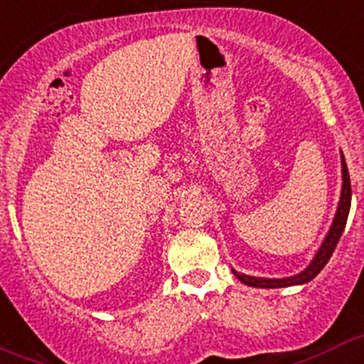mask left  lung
<instances>
[{
    "label": "left lung",
    "instance_id": "8db88e82",
    "mask_svg": "<svg viewBox=\"0 0 364 364\" xmlns=\"http://www.w3.org/2000/svg\"><path fill=\"white\" fill-rule=\"evenodd\" d=\"M341 194L340 201H338L336 214H334L333 225H331L329 232H327L326 239L320 244L318 251L315 253L313 260L309 262L308 267L304 271H301L299 274L289 276V278H257V276H247L242 272H237L235 269H232L233 274L237 276L239 282H242L247 287H257V289H285V287H294V285H304V283L311 282L323 267L329 262L331 255H333L334 247H336L338 240H340L341 233H343L345 225H347L348 210H350V200H352V189H350V177H348L347 163H345L343 152H341Z\"/></svg>",
    "mask_w": 364,
    "mask_h": 364
}]
</instances>
